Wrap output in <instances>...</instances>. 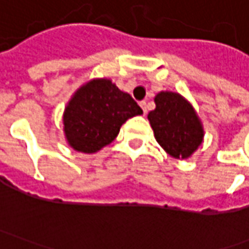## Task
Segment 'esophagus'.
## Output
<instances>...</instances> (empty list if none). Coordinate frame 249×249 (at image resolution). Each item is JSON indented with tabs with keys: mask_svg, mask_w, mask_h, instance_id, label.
<instances>
[{
	"mask_svg": "<svg viewBox=\"0 0 249 249\" xmlns=\"http://www.w3.org/2000/svg\"><path fill=\"white\" fill-rule=\"evenodd\" d=\"M140 107H141V109L144 112V115H147V104H145V101H141L140 102Z\"/></svg>",
	"mask_w": 249,
	"mask_h": 249,
	"instance_id": "1",
	"label": "esophagus"
}]
</instances>
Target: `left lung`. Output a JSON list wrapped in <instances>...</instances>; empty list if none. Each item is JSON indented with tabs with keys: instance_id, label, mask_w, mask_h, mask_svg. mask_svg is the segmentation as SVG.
Returning a JSON list of instances; mask_svg holds the SVG:
<instances>
[{
	"instance_id": "8db88e82",
	"label": "left lung",
	"mask_w": 249,
	"mask_h": 249,
	"mask_svg": "<svg viewBox=\"0 0 249 249\" xmlns=\"http://www.w3.org/2000/svg\"><path fill=\"white\" fill-rule=\"evenodd\" d=\"M154 101L148 120L155 140L170 157L190 158L204 141V126L194 107L175 91H160Z\"/></svg>"
}]
</instances>
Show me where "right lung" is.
<instances>
[{
  "label": "right lung",
  "instance_id": "obj_1",
  "mask_svg": "<svg viewBox=\"0 0 249 249\" xmlns=\"http://www.w3.org/2000/svg\"><path fill=\"white\" fill-rule=\"evenodd\" d=\"M142 109L110 79H91L74 91L63 110L66 142L77 152L95 154L118 137L122 124Z\"/></svg>",
  "mask_w": 249,
  "mask_h": 249
}]
</instances>
